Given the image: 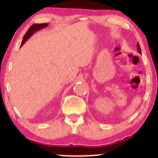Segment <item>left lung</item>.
<instances>
[{"label": "left lung", "mask_w": 158, "mask_h": 158, "mask_svg": "<svg viewBox=\"0 0 158 158\" xmlns=\"http://www.w3.org/2000/svg\"><path fill=\"white\" fill-rule=\"evenodd\" d=\"M137 50H138V52H139V54H141V48H140V46H139V43H138V42H137Z\"/></svg>", "instance_id": "1"}]
</instances>
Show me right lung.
Here are the masks:
<instances>
[{"instance_id":"right-lung-1","label":"right lung","mask_w":158,"mask_h":158,"mask_svg":"<svg viewBox=\"0 0 158 158\" xmlns=\"http://www.w3.org/2000/svg\"><path fill=\"white\" fill-rule=\"evenodd\" d=\"M47 26H48V23H34V24H32L31 27H29V29H28V31L26 32L25 35L23 36L21 47L22 46V45L25 43L26 41H27L28 39H29L30 36L34 33V31L42 29V28H45L46 27H47Z\"/></svg>"}]
</instances>
